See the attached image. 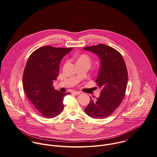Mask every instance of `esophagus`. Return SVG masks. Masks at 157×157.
<instances>
[{
  "instance_id": "34e87169",
  "label": "esophagus",
  "mask_w": 157,
  "mask_h": 157,
  "mask_svg": "<svg viewBox=\"0 0 157 157\" xmlns=\"http://www.w3.org/2000/svg\"><path fill=\"white\" fill-rule=\"evenodd\" d=\"M72 93H73V94L76 95H79V94H81V92H78V91H73Z\"/></svg>"
}]
</instances>
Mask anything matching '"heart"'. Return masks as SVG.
<instances>
[{"label":"heart","instance_id":"b5f03b06","mask_svg":"<svg viewBox=\"0 0 157 157\" xmlns=\"http://www.w3.org/2000/svg\"><path fill=\"white\" fill-rule=\"evenodd\" d=\"M90 62V59L88 56H87L86 54H82L80 56H79L77 59L76 60V63L77 62H87L89 63Z\"/></svg>","mask_w":157,"mask_h":157}]
</instances>
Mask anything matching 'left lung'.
<instances>
[{
    "label": "left lung",
    "instance_id": "left-lung-1",
    "mask_svg": "<svg viewBox=\"0 0 157 157\" xmlns=\"http://www.w3.org/2000/svg\"><path fill=\"white\" fill-rule=\"evenodd\" d=\"M100 59V66L96 82L102 89L100 97L90 98L85 113L94 119L109 117L122 103L128 82V72L125 61L119 52L104 44L85 47Z\"/></svg>",
    "mask_w": 157,
    "mask_h": 157
}]
</instances>
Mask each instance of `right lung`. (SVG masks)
<instances>
[{
  "instance_id": "1",
  "label": "right lung",
  "mask_w": 157,
  "mask_h": 157,
  "mask_svg": "<svg viewBox=\"0 0 157 157\" xmlns=\"http://www.w3.org/2000/svg\"><path fill=\"white\" fill-rule=\"evenodd\" d=\"M73 48L45 46L35 50L29 57L23 73L25 94L35 109L45 118H53L63 109V98L70 93H62L52 86L59 72L62 58Z\"/></svg>"
}]
</instances>
